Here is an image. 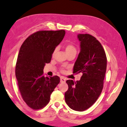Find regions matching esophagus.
Here are the masks:
<instances>
[{
	"mask_svg": "<svg viewBox=\"0 0 127 127\" xmlns=\"http://www.w3.org/2000/svg\"><path fill=\"white\" fill-rule=\"evenodd\" d=\"M60 82H61V83H65L66 82L65 78H64V77H61V78H60Z\"/></svg>",
	"mask_w": 127,
	"mask_h": 127,
	"instance_id": "1",
	"label": "esophagus"
}]
</instances>
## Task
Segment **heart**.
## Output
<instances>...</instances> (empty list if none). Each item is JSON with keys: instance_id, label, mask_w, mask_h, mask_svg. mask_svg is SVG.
I'll return each mask as SVG.
<instances>
[{"instance_id": "1", "label": "heart", "mask_w": 127, "mask_h": 127, "mask_svg": "<svg viewBox=\"0 0 127 127\" xmlns=\"http://www.w3.org/2000/svg\"><path fill=\"white\" fill-rule=\"evenodd\" d=\"M65 50H66V53H71V52L76 53V52H77L76 47H75L74 45H72V44H67V45H66L65 47ZM56 51H57V49H55L54 51H53V52L52 53L53 56L55 55L56 52Z\"/></svg>"}]
</instances>
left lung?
Returning <instances> with one entry per match:
<instances>
[{
	"instance_id": "left-lung-1",
	"label": "left lung",
	"mask_w": 127,
	"mask_h": 127,
	"mask_svg": "<svg viewBox=\"0 0 127 127\" xmlns=\"http://www.w3.org/2000/svg\"><path fill=\"white\" fill-rule=\"evenodd\" d=\"M80 51L73 73H83L79 81L68 80L65 93L66 104L75 111L83 112L94 104L100 95L106 70L107 60L101 43L89 34H79Z\"/></svg>"
}]
</instances>
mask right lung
Here are the masks:
<instances>
[{"label":"right lung","mask_w":127,"mask_h":127,"mask_svg":"<svg viewBox=\"0 0 127 127\" xmlns=\"http://www.w3.org/2000/svg\"><path fill=\"white\" fill-rule=\"evenodd\" d=\"M65 34L64 30L38 31L30 35L20 48L15 76L22 98L33 109L45 106L60 83L59 76H44L43 68Z\"/></svg>","instance_id":"add662e5"}]
</instances>
